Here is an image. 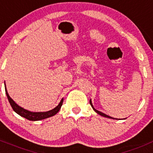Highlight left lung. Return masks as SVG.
Masks as SVG:
<instances>
[{"label":"left lung","mask_w":153,"mask_h":153,"mask_svg":"<svg viewBox=\"0 0 153 153\" xmlns=\"http://www.w3.org/2000/svg\"><path fill=\"white\" fill-rule=\"evenodd\" d=\"M90 104H91V106H92L93 109H94V110L95 111V112H96L97 113V114H99V115H100L101 116H103V117H105V118H112V117H110V116H109V115H105V114L102 113V112H100V111H98V110H97V109H94V106H93V104H92V102H91V100H90ZM115 119H117V118H115Z\"/></svg>","instance_id":"1"}]
</instances>
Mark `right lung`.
<instances>
[{
    "label": "right lung",
    "mask_w": 153,
    "mask_h": 153,
    "mask_svg": "<svg viewBox=\"0 0 153 153\" xmlns=\"http://www.w3.org/2000/svg\"><path fill=\"white\" fill-rule=\"evenodd\" d=\"M5 91L6 94H7V99L9 100L10 105L12 106L14 112H16L17 114H19V115H21L22 117H24L26 119L29 120V121H40V120L45 119V118H48L49 117L53 116L54 115L59 112V109H60L61 106L62 105V102H63V99L61 100L60 102L59 103V105H57L56 107H55L51 111H48V112H30V111L26 110V109H23L22 107H20L19 105H17L13 100L10 98V97L9 96L8 94L7 91V88L5 86Z\"/></svg>",
    "instance_id": "1"
}]
</instances>
